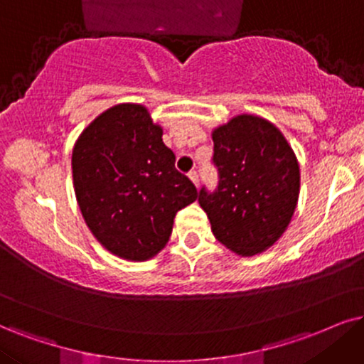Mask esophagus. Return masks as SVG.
<instances>
[{"label":"esophagus","mask_w":364,"mask_h":364,"mask_svg":"<svg viewBox=\"0 0 364 364\" xmlns=\"http://www.w3.org/2000/svg\"><path fill=\"white\" fill-rule=\"evenodd\" d=\"M189 178H191L192 183H194L196 187L199 186V173H197V172H191V173H189Z\"/></svg>","instance_id":"1"}]
</instances>
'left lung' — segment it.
<instances>
[{
  "label": "left lung",
  "mask_w": 364,
  "mask_h": 364,
  "mask_svg": "<svg viewBox=\"0 0 364 364\" xmlns=\"http://www.w3.org/2000/svg\"><path fill=\"white\" fill-rule=\"evenodd\" d=\"M214 192H199L219 243L240 257L268 250L284 235L297 208V156L275 124L262 116L237 114L213 129Z\"/></svg>",
  "instance_id": "obj_1"
}]
</instances>
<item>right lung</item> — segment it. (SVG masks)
<instances>
[{
    "instance_id": "1",
    "label": "right lung",
    "mask_w": 364,
    "mask_h": 364,
    "mask_svg": "<svg viewBox=\"0 0 364 364\" xmlns=\"http://www.w3.org/2000/svg\"><path fill=\"white\" fill-rule=\"evenodd\" d=\"M161 134L145 106L121 102L91 121L73 150L84 221L109 253L132 262L160 253L175 214L199 196L175 170V155Z\"/></svg>"
}]
</instances>
